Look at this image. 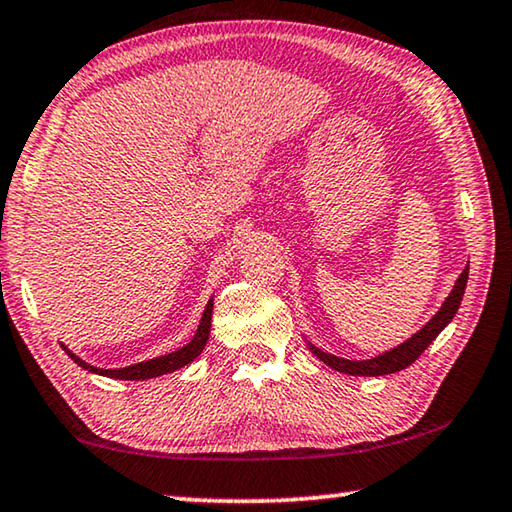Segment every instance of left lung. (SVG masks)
I'll use <instances>...</instances> for the list:
<instances>
[{
    "mask_svg": "<svg viewBox=\"0 0 512 512\" xmlns=\"http://www.w3.org/2000/svg\"><path fill=\"white\" fill-rule=\"evenodd\" d=\"M467 280H469V264L464 266V271L460 273V278L455 280V285L451 289V294L446 296V301L441 303V308L434 312L430 322H427L421 331H416L411 338L400 342L398 347L386 349L372 358H363V361H352V358H342L324 352L317 345L305 338V345L312 354H315L319 361L324 365H329L331 370L342 372V375H352V377H384V375H393V372H400L404 368H409L411 363L421 356L427 347L432 345V340L446 329L448 324L453 322L457 308H460L464 289H467Z\"/></svg>",
    "mask_w": 512,
    "mask_h": 512,
    "instance_id": "8db88e82",
    "label": "left lung"
}]
</instances>
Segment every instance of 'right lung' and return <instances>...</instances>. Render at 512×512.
Returning <instances> with one entry per match:
<instances>
[{"label":"right lung","instance_id":"obj_1","mask_svg":"<svg viewBox=\"0 0 512 512\" xmlns=\"http://www.w3.org/2000/svg\"><path fill=\"white\" fill-rule=\"evenodd\" d=\"M211 315H213V296L207 301V308H204V312H202L200 326H197V331L193 338H190V342H186V345L177 349V352L149 358V361H142V363L126 365V368H108V370L96 368V365L82 361V358L78 354H73L66 345H61V347H64V352L71 356V361L78 363L82 370L94 372V375L110 377V379H126V381L154 379V377L170 375V372H174V370H181L183 365L193 363L195 358L204 352V347H207V340H209V333H211Z\"/></svg>","mask_w":512,"mask_h":512}]
</instances>
